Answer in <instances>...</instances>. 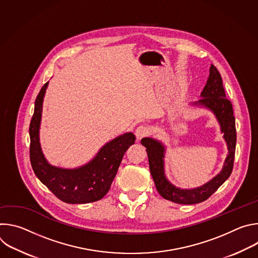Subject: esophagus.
Returning a JSON list of instances; mask_svg holds the SVG:
<instances>
[{
    "label": "esophagus",
    "instance_id": "34e87169",
    "mask_svg": "<svg viewBox=\"0 0 258 258\" xmlns=\"http://www.w3.org/2000/svg\"><path fill=\"white\" fill-rule=\"evenodd\" d=\"M135 134H136L137 139H138V140H141L142 138L148 136V135L150 134V131H149L148 127L145 126V125H140V126L137 127Z\"/></svg>",
    "mask_w": 258,
    "mask_h": 258
}]
</instances>
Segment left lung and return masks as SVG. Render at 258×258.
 Segmentation results:
<instances>
[{"label":"left lung","mask_w":258,"mask_h":258,"mask_svg":"<svg viewBox=\"0 0 258 258\" xmlns=\"http://www.w3.org/2000/svg\"><path fill=\"white\" fill-rule=\"evenodd\" d=\"M202 99L195 102L197 105H202L209 108L215 114L218 122L220 123L224 138L228 144L229 155L226 159L223 170L204 186L192 189L180 190L175 188L166 179L164 175V147L161 143L150 138H144L141 140L143 146L146 147L148 153L150 172L155 182L158 193L166 200L178 204H196L208 199L231 175L236 150V125L233 106L230 100L226 97V92L223 85L220 73L214 65L210 66L209 78L207 84L201 93Z\"/></svg>","instance_id":"obj_1"}]
</instances>
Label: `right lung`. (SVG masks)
Returning <instances> with one entry per match:
<instances>
[{
    "mask_svg": "<svg viewBox=\"0 0 258 258\" xmlns=\"http://www.w3.org/2000/svg\"><path fill=\"white\" fill-rule=\"evenodd\" d=\"M48 83L41 89L34 103V112L29 124V157L31 167L44 185L61 201L83 204L102 199L109 191L125 151L135 144L136 137L126 133L107 143L88 164L64 169L50 165L41 150L39 130L43 99Z\"/></svg>",
    "mask_w": 258,
    "mask_h": 258,
    "instance_id": "add662e5",
    "label": "right lung"
}]
</instances>
